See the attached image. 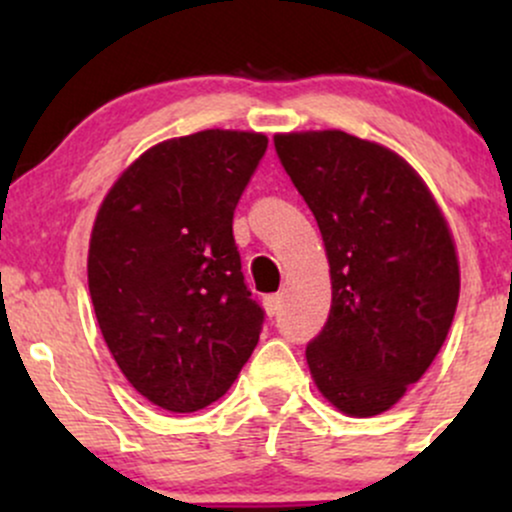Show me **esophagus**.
<instances>
[{"label": "esophagus", "mask_w": 512, "mask_h": 512, "mask_svg": "<svg viewBox=\"0 0 512 512\" xmlns=\"http://www.w3.org/2000/svg\"><path fill=\"white\" fill-rule=\"evenodd\" d=\"M262 305H264V310H267V315L274 317L281 310V296L279 293H269V296L262 298Z\"/></svg>", "instance_id": "obj_1"}]
</instances>
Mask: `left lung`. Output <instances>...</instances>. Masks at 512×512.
Returning a JSON list of instances; mask_svg holds the SVG:
<instances>
[{"instance_id": "obj_1", "label": "left lung", "mask_w": 512, "mask_h": 512, "mask_svg": "<svg viewBox=\"0 0 512 512\" xmlns=\"http://www.w3.org/2000/svg\"><path fill=\"white\" fill-rule=\"evenodd\" d=\"M313 211L332 276L325 327L305 349L317 390L349 416L383 414L438 356L460 298L445 216L404 158L354 134H276Z\"/></svg>"}]
</instances>
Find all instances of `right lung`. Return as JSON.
<instances>
[{
  "mask_svg": "<svg viewBox=\"0 0 512 512\" xmlns=\"http://www.w3.org/2000/svg\"><path fill=\"white\" fill-rule=\"evenodd\" d=\"M267 137L204 129L151 146L105 195L88 291L105 344L156 407L223 397L260 342L264 310L240 272L233 211Z\"/></svg>",
  "mask_w": 512,
  "mask_h": 512,
  "instance_id": "obj_1",
  "label": "right lung"
}]
</instances>
